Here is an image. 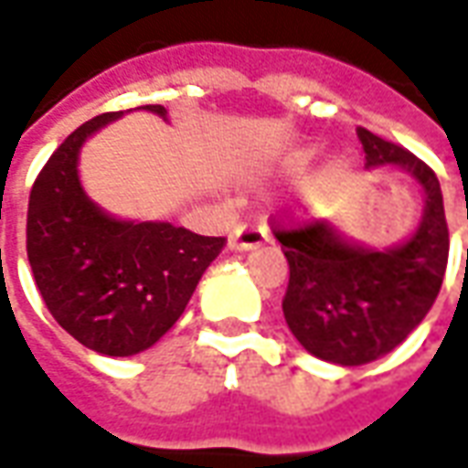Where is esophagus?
I'll list each match as a JSON object with an SVG mask.
<instances>
[{"label":"esophagus","instance_id":"obj_1","mask_svg":"<svg viewBox=\"0 0 468 468\" xmlns=\"http://www.w3.org/2000/svg\"><path fill=\"white\" fill-rule=\"evenodd\" d=\"M271 238H268V230L263 225H238L230 235V240H228V248L230 250H253Z\"/></svg>","mask_w":468,"mask_h":468}]
</instances>
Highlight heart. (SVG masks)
<instances>
[{
	"label": "heart",
	"mask_w": 468,
	"mask_h": 468,
	"mask_svg": "<svg viewBox=\"0 0 468 468\" xmlns=\"http://www.w3.org/2000/svg\"><path fill=\"white\" fill-rule=\"evenodd\" d=\"M311 157H314L311 150L295 153L293 157L288 160V170H291V173H295V170H303ZM328 187H331V175H325V177H321L318 183L311 185V187H308V193H305V200H308V203H318V200H324L325 193H328Z\"/></svg>",
	"instance_id": "obj_1"
}]
</instances>
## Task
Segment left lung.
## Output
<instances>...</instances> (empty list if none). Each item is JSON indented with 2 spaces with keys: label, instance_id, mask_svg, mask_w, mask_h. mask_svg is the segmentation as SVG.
Instances as JSON below:
<instances>
[{
  "label": "left lung",
  "instance_id": "obj_1",
  "mask_svg": "<svg viewBox=\"0 0 468 468\" xmlns=\"http://www.w3.org/2000/svg\"><path fill=\"white\" fill-rule=\"evenodd\" d=\"M366 167H399L421 187L423 213L406 240L368 248L331 220L275 230L291 268L283 298L295 341L321 361L363 366L403 344L431 311L449 261L441 185L429 165L358 127Z\"/></svg>",
  "mask_w": 468,
  "mask_h": 468
}]
</instances>
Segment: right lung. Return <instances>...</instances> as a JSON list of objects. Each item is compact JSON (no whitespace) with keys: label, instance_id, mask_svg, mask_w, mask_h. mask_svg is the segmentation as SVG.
Segmentation results:
<instances>
[{"label":"right lung","instance_id":"right-lung-1","mask_svg":"<svg viewBox=\"0 0 468 468\" xmlns=\"http://www.w3.org/2000/svg\"><path fill=\"white\" fill-rule=\"evenodd\" d=\"M143 110L167 122L163 105ZM120 117L107 112L77 127L42 167L27 210V258L49 314L102 356H134L157 344L225 245V238L163 220H122L85 193L80 153Z\"/></svg>","mask_w":468,"mask_h":468}]
</instances>
